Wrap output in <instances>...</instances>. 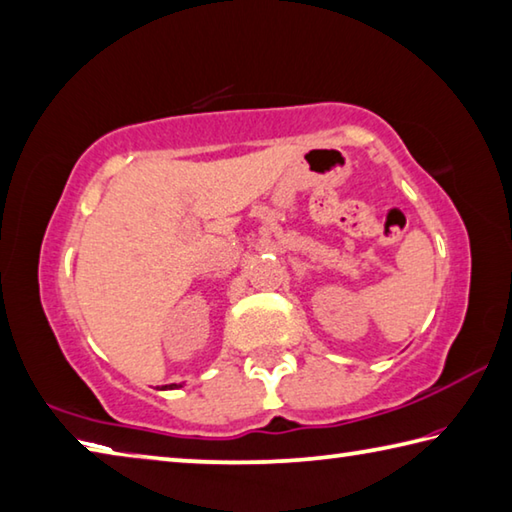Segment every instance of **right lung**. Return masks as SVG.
I'll use <instances>...</instances> for the list:
<instances>
[{
  "mask_svg": "<svg viewBox=\"0 0 512 512\" xmlns=\"http://www.w3.org/2000/svg\"><path fill=\"white\" fill-rule=\"evenodd\" d=\"M167 388L174 390V388H181V385H177V383H172V385H163V390H167Z\"/></svg>",
  "mask_w": 512,
  "mask_h": 512,
  "instance_id": "obj_1",
  "label": "right lung"
}]
</instances>
